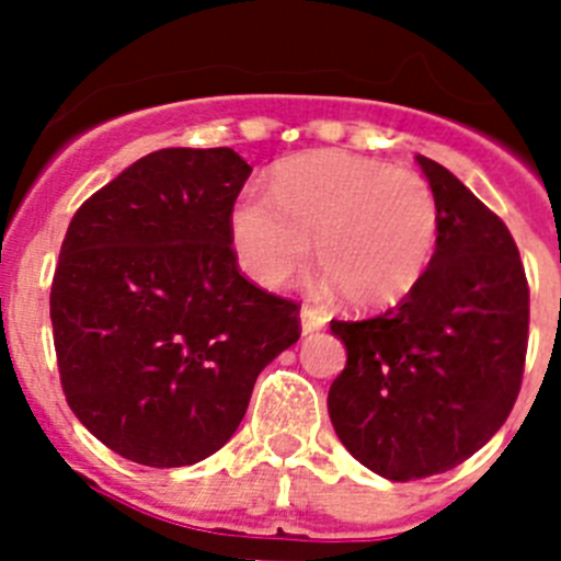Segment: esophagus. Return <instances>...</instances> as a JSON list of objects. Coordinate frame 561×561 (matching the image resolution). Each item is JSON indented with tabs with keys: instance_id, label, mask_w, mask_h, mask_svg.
Masks as SVG:
<instances>
[{
	"instance_id": "esophagus-1",
	"label": "esophagus",
	"mask_w": 561,
	"mask_h": 561,
	"mask_svg": "<svg viewBox=\"0 0 561 561\" xmlns=\"http://www.w3.org/2000/svg\"><path fill=\"white\" fill-rule=\"evenodd\" d=\"M323 325H325L323 311L311 309V306H304V309H300V331H304V334H314V331H320Z\"/></svg>"
}]
</instances>
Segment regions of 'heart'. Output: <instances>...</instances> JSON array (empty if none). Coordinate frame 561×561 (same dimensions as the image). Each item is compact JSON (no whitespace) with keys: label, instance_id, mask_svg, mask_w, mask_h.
<instances>
[{"label":"heart","instance_id":"heart-1","mask_svg":"<svg viewBox=\"0 0 561 561\" xmlns=\"http://www.w3.org/2000/svg\"><path fill=\"white\" fill-rule=\"evenodd\" d=\"M238 264L261 286L289 284L314 261L323 291L351 309L396 306L435 257L440 210L430 182L348 151H311L280 162L272 196L238 193L230 207Z\"/></svg>","mask_w":561,"mask_h":561}]
</instances>
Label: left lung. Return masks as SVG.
Segmentation results:
<instances>
[{"mask_svg":"<svg viewBox=\"0 0 561 561\" xmlns=\"http://www.w3.org/2000/svg\"><path fill=\"white\" fill-rule=\"evenodd\" d=\"M440 210L435 257L385 314L331 334L348 351L329 415L362 466L388 480L472 458L512 413L528 348V280L503 221L438 162L415 157Z\"/></svg>","mask_w":561,"mask_h":561,"instance_id":"obj_1","label":"left lung"}]
</instances>
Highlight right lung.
I'll use <instances>...</instances> for the list:
<instances>
[{
	"instance_id": "1",
	"label": "right lung",
	"mask_w": 561,
	"mask_h": 561,
	"mask_svg": "<svg viewBox=\"0 0 561 561\" xmlns=\"http://www.w3.org/2000/svg\"><path fill=\"white\" fill-rule=\"evenodd\" d=\"M232 148H162L83 202L49 320L64 396L112 453L157 469L221 449L257 374L300 340L297 306L238 272Z\"/></svg>"
}]
</instances>
